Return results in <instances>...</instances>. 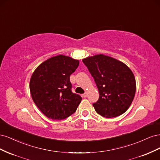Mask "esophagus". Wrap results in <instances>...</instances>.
<instances>
[{
    "mask_svg": "<svg viewBox=\"0 0 160 160\" xmlns=\"http://www.w3.org/2000/svg\"><path fill=\"white\" fill-rule=\"evenodd\" d=\"M82 96H83V98H86V97L88 96V93H87V92H85L84 94L82 95Z\"/></svg>",
    "mask_w": 160,
    "mask_h": 160,
    "instance_id": "esophagus-1",
    "label": "esophagus"
}]
</instances>
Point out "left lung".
Segmentation results:
<instances>
[{
  "label": "left lung",
  "mask_w": 160,
  "mask_h": 160,
  "mask_svg": "<svg viewBox=\"0 0 160 160\" xmlns=\"http://www.w3.org/2000/svg\"><path fill=\"white\" fill-rule=\"evenodd\" d=\"M82 61L99 90V99L93 104L96 112L106 118L124 113L132 104L136 90L132 71L122 61L101 54Z\"/></svg>",
  "instance_id": "1"
}]
</instances>
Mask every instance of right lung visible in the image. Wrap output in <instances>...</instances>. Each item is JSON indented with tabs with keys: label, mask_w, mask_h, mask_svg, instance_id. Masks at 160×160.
Wrapping results in <instances>:
<instances>
[{
	"label": "right lung",
	"mask_w": 160,
	"mask_h": 160,
	"mask_svg": "<svg viewBox=\"0 0 160 160\" xmlns=\"http://www.w3.org/2000/svg\"><path fill=\"white\" fill-rule=\"evenodd\" d=\"M79 61L59 55L46 60L33 72L30 91L34 103L48 118L61 120L74 113L82 99L71 91L70 75Z\"/></svg>",
	"instance_id": "1"
}]
</instances>
